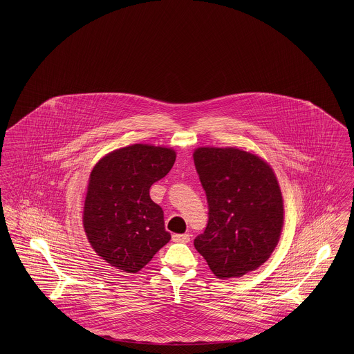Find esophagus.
<instances>
[{"label":"esophagus","instance_id":"obj_1","mask_svg":"<svg viewBox=\"0 0 354 354\" xmlns=\"http://www.w3.org/2000/svg\"><path fill=\"white\" fill-rule=\"evenodd\" d=\"M172 241L187 244V243L191 241V236L188 235V234H182V235H180V234H174V235H172Z\"/></svg>","mask_w":354,"mask_h":354}]
</instances>
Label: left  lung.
Returning a JSON list of instances; mask_svg holds the SVG:
<instances>
[{"label":"left lung","instance_id":"obj_1","mask_svg":"<svg viewBox=\"0 0 354 354\" xmlns=\"http://www.w3.org/2000/svg\"><path fill=\"white\" fill-rule=\"evenodd\" d=\"M193 160L209 206L194 248L216 278H240L278 245L284 209L277 176L258 156L237 148H198Z\"/></svg>","mask_w":354,"mask_h":354}]
</instances>
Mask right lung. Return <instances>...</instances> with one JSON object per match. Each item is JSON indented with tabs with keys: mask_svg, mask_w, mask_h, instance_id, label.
I'll return each instance as SVG.
<instances>
[{
	"mask_svg": "<svg viewBox=\"0 0 354 354\" xmlns=\"http://www.w3.org/2000/svg\"><path fill=\"white\" fill-rule=\"evenodd\" d=\"M175 158L170 148L133 144L109 153L93 167L83 225L95 252L111 266L138 272L170 241L163 210L151 201L149 189L169 174Z\"/></svg>",
	"mask_w": 354,
	"mask_h": 354,
	"instance_id": "add662e5",
	"label": "right lung"
}]
</instances>
